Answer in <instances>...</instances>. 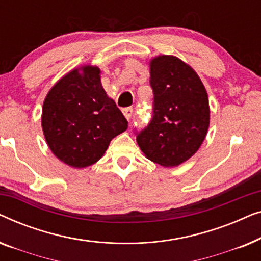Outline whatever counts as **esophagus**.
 <instances>
[{"mask_svg": "<svg viewBox=\"0 0 261 261\" xmlns=\"http://www.w3.org/2000/svg\"><path fill=\"white\" fill-rule=\"evenodd\" d=\"M122 112L123 115L127 117V120H130L132 115H133V108H132V107H128V108H123Z\"/></svg>", "mask_w": 261, "mask_h": 261, "instance_id": "obj_1", "label": "esophagus"}]
</instances>
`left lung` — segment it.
<instances>
[{
	"mask_svg": "<svg viewBox=\"0 0 261 261\" xmlns=\"http://www.w3.org/2000/svg\"><path fill=\"white\" fill-rule=\"evenodd\" d=\"M152 116L134 134L149 160L178 166L197 152L209 127L208 95L197 73L172 56L151 62Z\"/></svg>",
	"mask_w": 261,
	"mask_h": 261,
	"instance_id": "left-lung-1",
	"label": "left lung"
}]
</instances>
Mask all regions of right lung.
<instances>
[{
  "mask_svg": "<svg viewBox=\"0 0 261 261\" xmlns=\"http://www.w3.org/2000/svg\"><path fill=\"white\" fill-rule=\"evenodd\" d=\"M42 130L51 151L67 165L85 167L105 154L110 141L128 128L126 117L107 96L99 69L72 70L46 96Z\"/></svg>",
  "mask_w": 261,
  "mask_h": 261,
  "instance_id": "add662e5",
  "label": "right lung"
}]
</instances>
